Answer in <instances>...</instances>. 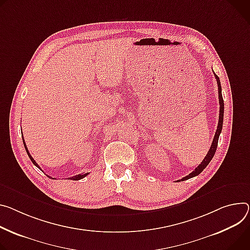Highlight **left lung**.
I'll return each instance as SVG.
<instances>
[{"label": "left lung", "instance_id": "8db88e82", "mask_svg": "<svg viewBox=\"0 0 250 250\" xmlns=\"http://www.w3.org/2000/svg\"><path fill=\"white\" fill-rule=\"evenodd\" d=\"M214 77L216 79L217 82V86H218V99H219V119H218V125H217V128H216V132L214 134V138L212 141V145L208 152V154L206 155V157L203 158L202 163L192 171L190 172L188 175L185 176L184 178H181V180H187L188 178H191L193 176L198 175L204 168H206L208 164L210 163V161L212 160V157L216 151V147H217V143H218V138H219V134L221 132L222 129V124H223V113H224V103H223V99H222V94H221V84H220V81L219 78L214 74Z\"/></svg>", "mask_w": 250, "mask_h": 250}]
</instances>
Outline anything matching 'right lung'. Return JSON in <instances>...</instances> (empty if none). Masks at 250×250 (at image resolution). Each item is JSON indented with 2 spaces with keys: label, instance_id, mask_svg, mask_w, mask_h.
<instances>
[{
  "label": "right lung",
  "instance_id": "right-lung-1",
  "mask_svg": "<svg viewBox=\"0 0 250 250\" xmlns=\"http://www.w3.org/2000/svg\"><path fill=\"white\" fill-rule=\"evenodd\" d=\"M22 143H24V146H25V148H26V151H27V153H28V155H29V157H30V160L32 161V163L38 167V168H40L41 169V167H39V165L35 162V160L34 158L32 157V155L30 154V152H29V150H28V148H27V146H26V143H25V140L22 141ZM42 170V169H41ZM88 174V172H86V173H82V174H78V175H75V176H72V177H70V179H72V180H80V179H82V178H83V177H85L86 175ZM50 177V176H49ZM52 178V177H51Z\"/></svg>",
  "mask_w": 250,
  "mask_h": 250
}]
</instances>
